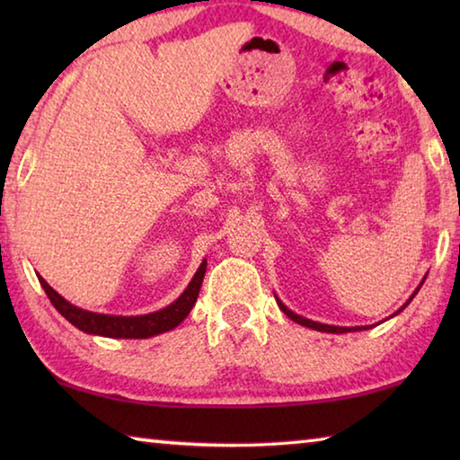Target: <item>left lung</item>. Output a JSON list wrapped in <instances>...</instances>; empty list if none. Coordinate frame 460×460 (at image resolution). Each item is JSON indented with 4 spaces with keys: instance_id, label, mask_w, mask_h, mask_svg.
I'll return each mask as SVG.
<instances>
[{
    "instance_id": "8db88e82",
    "label": "left lung",
    "mask_w": 460,
    "mask_h": 460,
    "mask_svg": "<svg viewBox=\"0 0 460 460\" xmlns=\"http://www.w3.org/2000/svg\"><path fill=\"white\" fill-rule=\"evenodd\" d=\"M426 279V278H424ZM424 279L422 282H420V286L416 288V292L410 296V300L406 302V305H403L398 313L395 314H400L403 308H406L410 302H411V298H414V296L418 294V290L420 288H422V284H424ZM276 302H278V306H279V310H282V313L290 318V321H294V323H298V324H302V326H308V329H314V331H321V332H334V334H341V332H353V331H367V329H371V326H332V324H323V323H314V321H310V318H305V316H300V314H294L290 308H286L282 302H279L278 298H276ZM395 314H392V316H395Z\"/></svg>"
}]
</instances>
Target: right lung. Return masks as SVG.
Listing matches in <instances>:
<instances>
[{
    "mask_svg": "<svg viewBox=\"0 0 460 460\" xmlns=\"http://www.w3.org/2000/svg\"><path fill=\"white\" fill-rule=\"evenodd\" d=\"M205 271H207V260L200 263L197 274H194V278L190 279V284L186 286V290L178 296L172 305L158 310V313H150L142 316H113V314L89 313V310H83L62 298L52 286H49V282H46L42 276H38V279H40V286L44 288L46 296L50 298L52 306L79 331L89 332V334H101V337H109V339H147V337H154V334L176 329V326L189 316L194 302L199 298Z\"/></svg>",
    "mask_w": 460,
    "mask_h": 460,
    "instance_id": "right-lung-1",
    "label": "right lung"
}]
</instances>
